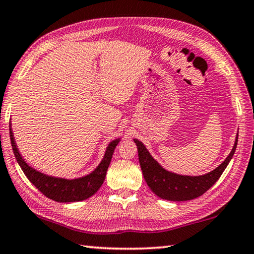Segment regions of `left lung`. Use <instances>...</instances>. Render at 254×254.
I'll return each instance as SVG.
<instances>
[{
    "mask_svg": "<svg viewBox=\"0 0 254 254\" xmlns=\"http://www.w3.org/2000/svg\"><path fill=\"white\" fill-rule=\"evenodd\" d=\"M237 138L238 135L229 156L226 158L225 161L215 170L199 176L180 175L166 171L160 166L156 159H153V157L141 141L134 138V142L137 145L138 160L143 176H144L146 185L153 191L154 194L166 200L185 201L201 196L218 181L234 156L237 146Z\"/></svg>",
    "mask_w": 254,
    "mask_h": 254,
    "instance_id": "obj_1",
    "label": "left lung"
}]
</instances>
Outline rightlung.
<instances>
[{"label": "right lung", "instance_id": "obj_1", "mask_svg": "<svg viewBox=\"0 0 254 254\" xmlns=\"http://www.w3.org/2000/svg\"><path fill=\"white\" fill-rule=\"evenodd\" d=\"M9 129L10 141L11 145H12L14 157H16L24 174L27 176L29 181L41 191L46 197L55 201H58V203L81 201L91 197L95 192H97V190L101 188L103 182H104L106 171H108L109 165L111 163L112 154L115 152L116 146L118 145L120 141V138H117L109 143L104 157H103L100 165L90 174L82 176V178L67 180L43 174V173L36 171L35 168L29 166L24 158L21 157L19 150L17 148L11 126Z\"/></svg>", "mask_w": 254, "mask_h": 254}]
</instances>
